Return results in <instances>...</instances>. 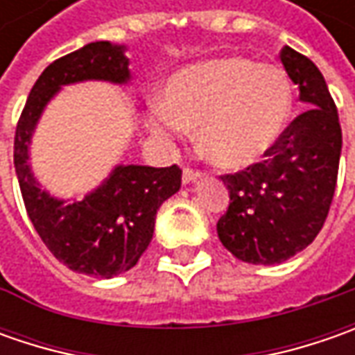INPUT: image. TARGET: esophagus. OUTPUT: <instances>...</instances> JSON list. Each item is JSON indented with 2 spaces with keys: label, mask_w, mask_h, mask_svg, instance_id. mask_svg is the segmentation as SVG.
Here are the masks:
<instances>
[{
  "label": "esophagus",
  "mask_w": 355,
  "mask_h": 355,
  "mask_svg": "<svg viewBox=\"0 0 355 355\" xmlns=\"http://www.w3.org/2000/svg\"><path fill=\"white\" fill-rule=\"evenodd\" d=\"M199 178H201V173L196 170H189V168H185L184 175H182V180H184V184H196Z\"/></svg>",
  "instance_id": "34e87169"
}]
</instances>
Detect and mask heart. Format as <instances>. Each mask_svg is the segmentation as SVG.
I'll use <instances>...</instances> for the list:
<instances>
[{"label":"heart","instance_id":"b5f03b06","mask_svg":"<svg viewBox=\"0 0 355 355\" xmlns=\"http://www.w3.org/2000/svg\"><path fill=\"white\" fill-rule=\"evenodd\" d=\"M294 112L286 75L243 57L193 62L166 80L146 124L157 136L198 126L201 156L223 170H245L282 140Z\"/></svg>","mask_w":355,"mask_h":355}]
</instances>
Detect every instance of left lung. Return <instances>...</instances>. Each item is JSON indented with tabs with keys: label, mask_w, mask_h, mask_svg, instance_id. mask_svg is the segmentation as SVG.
Returning a JSON list of instances; mask_svg holds the SVG:
<instances>
[{
	"label": "left lung",
	"mask_w": 355,
	"mask_h": 355,
	"mask_svg": "<svg viewBox=\"0 0 355 355\" xmlns=\"http://www.w3.org/2000/svg\"><path fill=\"white\" fill-rule=\"evenodd\" d=\"M280 62L308 110L266 162L221 178L231 201L217 235L251 265H280L314 241L330 211L342 154L338 110L318 67L291 47L280 51Z\"/></svg>",
	"instance_id": "8db88e82"
}]
</instances>
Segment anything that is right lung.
<instances>
[{"mask_svg":"<svg viewBox=\"0 0 355 355\" xmlns=\"http://www.w3.org/2000/svg\"><path fill=\"white\" fill-rule=\"evenodd\" d=\"M126 45L96 41L64 55L37 78L15 130L13 164L35 231L62 265L96 279L130 270L148 249L159 205L180 191L182 170L118 164L83 198H57L39 184L31 142L47 104L69 85L132 80Z\"/></svg>","mask_w":355,"mask_h":355,"instance_id":"1","label":"right lung"}]
</instances>
